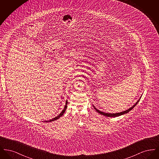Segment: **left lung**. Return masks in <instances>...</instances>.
Masks as SVG:
<instances>
[{"mask_svg":"<svg viewBox=\"0 0 159 159\" xmlns=\"http://www.w3.org/2000/svg\"><path fill=\"white\" fill-rule=\"evenodd\" d=\"M141 97H140V98L139 99L138 101H137V102H136V103L134 105V106H132V107H130V108H129V109H128L127 110H125V111H122V112H120V113H104V112H102V111H99V110L98 109H97L95 107V106H93V107H94V108L95 109V110L99 113V114H102V115H104V116H107V117H117V116H121V115H123V114H125L128 113V112H129L131 110H132L134 107H135V106H136V104L138 103V102L139 101V100H140V99H141Z\"/></svg>","mask_w":159,"mask_h":159,"instance_id":"obj_1","label":"left lung"}]
</instances>
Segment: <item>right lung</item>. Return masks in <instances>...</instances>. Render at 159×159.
Wrapping results in <instances>:
<instances>
[{
  "mask_svg": "<svg viewBox=\"0 0 159 159\" xmlns=\"http://www.w3.org/2000/svg\"><path fill=\"white\" fill-rule=\"evenodd\" d=\"M67 103H68V102H67V101H66V105H65V107H64L63 110L61 111V113L58 116H57V117H54L52 119H51V120H46V121H45V122H50V121H55V120H57V119H59L60 117H61L64 114V113H65V111H66V108H67Z\"/></svg>",
  "mask_w": 159,
  "mask_h": 159,
  "instance_id": "1",
  "label": "right lung"
}]
</instances>
